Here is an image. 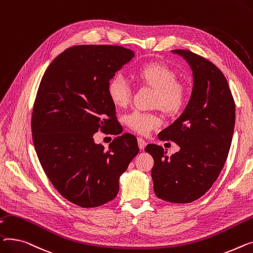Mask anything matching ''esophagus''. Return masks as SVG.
Instances as JSON below:
<instances>
[{"label": "esophagus", "instance_id": "34e87169", "mask_svg": "<svg viewBox=\"0 0 253 253\" xmlns=\"http://www.w3.org/2000/svg\"><path fill=\"white\" fill-rule=\"evenodd\" d=\"M138 145H139L140 149H144V148L147 145V143H146V141L143 138H138Z\"/></svg>", "mask_w": 253, "mask_h": 253}]
</instances>
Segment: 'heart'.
<instances>
[{
	"label": "heart",
	"instance_id": "b5f03b06",
	"mask_svg": "<svg viewBox=\"0 0 253 253\" xmlns=\"http://www.w3.org/2000/svg\"><path fill=\"white\" fill-rule=\"evenodd\" d=\"M137 79L156 91L155 104L168 113L179 111L185 103V87L176 83L175 72L166 64L149 63L136 71ZM107 94L116 107H126L131 98L129 82L122 73H116L107 84ZM126 126L141 135H147L161 126V118L155 112L132 110L126 115Z\"/></svg>",
	"mask_w": 253,
	"mask_h": 253
}]
</instances>
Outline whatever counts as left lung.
Returning <instances> with one entry per match:
<instances>
[{"label":"left lung","mask_w":253,"mask_h":253,"mask_svg":"<svg viewBox=\"0 0 253 253\" xmlns=\"http://www.w3.org/2000/svg\"><path fill=\"white\" fill-rule=\"evenodd\" d=\"M193 71L190 101L177 120L159 132L180 151L170 157L161 146L145 151L154 159L151 176L155 195L171 203L195 201L211 189L225 166L235 126V102L227 79L207 59L188 50H172Z\"/></svg>","instance_id":"8db88e82"}]
</instances>
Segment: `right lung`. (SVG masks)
Instances as JSON below:
<instances>
[{
	"label": "right lung",
	"mask_w": 253,
	"mask_h": 253,
	"mask_svg": "<svg viewBox=\"0 0 253 253\" xmlns=\"http://www.w3.org/2000/svg\"><path fill=\"white\" fill-rule=\"evenodd\" d=\"M133 56L121 46H74L54 59L39 86L32 131L41 166L65 199L84 209L115 198L121 174L139 153L130 133L108 150L93 139L99 129L118 127L107 84Z\"/></svg>",
	"instance_id": "1"
}]
</instances>
